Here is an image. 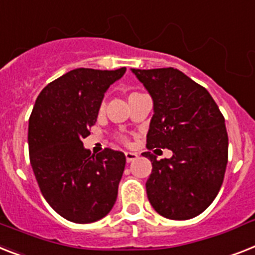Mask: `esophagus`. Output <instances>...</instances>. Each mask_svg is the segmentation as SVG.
Segmentation results:
<instances>
[{
    "instance_id": "34e87169",
    "label": "esophagus",
    "mask_w": 255,
    "mask_h": 255,
    "mask_svg": "<svg viewBox=\"0 0 255 255\" xmlns=\"http://www.w3.org/2000/svg\"><path fill=\"white\" fill-rule=\"evenodd\" d=\"M124 154H126V160H127V162H132V161H134L138 157L137 153L134 152H126Z\"/></svg>"
}]
</instances>
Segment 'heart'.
Returning a JSON list of instances; mask_svg holds the SVG:
<instances>
[{
  "mask_svg": "<svg viewBox=\"0 0 255 255\" xmlns=\"http://www.w3.org/2000/svg\"><path fill=\"white\" fill-rule=\"evenodd\" d=\"M133 94H136V93H132L131 95H133ZM131 95H129V97H131ZM121 140H122V141H127V138H126V137H121Z\"/></svg>",
  "mask_w": 255,
  "mask_h": 255,
  "instance_id": "1",
  "label": "heart"
}]
</instances>
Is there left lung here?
I'll list each match as a JSON object with an SVG mask.
<instances>
[{
    "instance_id": "8db88e82",
    "label": "left lung",
    "mask_w": 255,
    "mask_h": 255,
    "mask_svg": "<svg viewBox=\"0 0 255 255\" xmlns=\"http://www.w3.org/2000/svg\"><path fill=\"white\" fill-rule=\"evenodd\" d=\"M153 99L146 148H167L171 158L152 162L146 195L161 216L188 220L214 202L228 163L223 114L206 89L174 68L132 69Z\"/></svg>"
}]
</instances>
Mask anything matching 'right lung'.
Listing matches in <instances>:
<instances>
[{
	"label": "right lung",
	"instance_id": "right-lung-1",
	"mask_svg": "<svg viewBox=\"0 0 255 255\" xmlns=\"http://www.w3.org/2000/svg\"><path fill=\"white\" fill-rule=\"evenodd\" d=\"M126 68H78L40 92L28 121L30 162L44 199L73 223L102 219L117 202L126 166L123 152L106 148L94 156L84 148L107 89Z\"/></svg>",
	"mask_w": 255,
	"mask_h": 255
}]
</instances>
